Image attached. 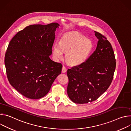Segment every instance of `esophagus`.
I'll list each match as a JSON object with an SVG mask.
<instances>
[{
  "mask_svg": "<svg viewBox=\"0 0 131 131\" xmlns=\"http://www.w3.org/2000/svg\"><path fill=\"white\" fill-rule=\"evenodd\" d=\"M67 69L66 67L63 66L62 67V73H66V72H67Z\"/></svg>",
  "mask_w": 131,
  "mask_h": 131,
  "instance_id": "1",
  "label": "esophagus"
}]
</instances>
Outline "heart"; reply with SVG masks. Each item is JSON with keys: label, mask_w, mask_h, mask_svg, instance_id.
I'll list each match as a JSON object with an SVG mask.
<instances>
[{"label": "heart", "mask_w": 131, "mask_h": 131, "mask_svg": "<svg viewBox=\"0 0 131 131\" xmlns=\"http://www.w3.org/2000/svg\"><path fill=\"white\" fill-rule=\"evenodd\" d=\"M93 49L92 41L78 32L64 34L59 43L53 46V55L56 59H62L66 53V60L69 64L78 66L84 63L89 57Z\"/></svg>", "instance_id": "obj_1"}]
</instances>
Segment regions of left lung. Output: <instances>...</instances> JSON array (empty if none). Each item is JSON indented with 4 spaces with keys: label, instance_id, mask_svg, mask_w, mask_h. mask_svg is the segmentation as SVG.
<instances>
[{
    "label": "left lung",
    "instance_id": "obj_1",
    "mask_svg": "<svg viewBox=\"0 0 131 131\" xmlns=\"http://www.w3.org/2000/svg\"><path fill=\"white\" fill-rule=\"evenodd\" d=\"M98 39L96 50L84 63L67 71V93L76 104L97 100L110 86L116 62L112 46L103 35L94 31Z\"/></svg>",
    "mask_w": 131,
    "mask_h": 131
}]
</instances>
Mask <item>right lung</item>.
Here are the masks:
<instances>
[{"mask_svg": "<svg viewBox=\"0 0 131 131\" xmlns=\"http://www.w3.org/2000/svg\"><path fill=\"white\" fill-rule=\"evenodd\" d=\"M57 23L34 24L18 32L10 40L5 57L10 84L26 98L37 99L49 92L62 66L50 59Z\"/></svg>", "mask_w": 131, "mask_h": 131, "instance_id": "add662e5", "label": "right lung"}]
</instances>
